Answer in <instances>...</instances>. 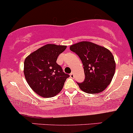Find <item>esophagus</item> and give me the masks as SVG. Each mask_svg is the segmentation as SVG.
<instances>
[{"label":"esophagus","mask_w":133,"mask_h":133,"mask_svg":"<svg viewBox=\"0 0 133 133\" xmlns=\"http://www.w3.org/2000/svg\"><path fill=\"white\" fill-rule=\"evenodd\" d=\"M70 76L71 78H74V72H71L70 74Z\"/></svg>","instance_id":"obj_1"}]
</instances>
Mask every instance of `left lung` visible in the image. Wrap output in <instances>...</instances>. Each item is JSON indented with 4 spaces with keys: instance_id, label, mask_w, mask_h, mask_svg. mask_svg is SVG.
<instances>
[{
    "instance_id": "8db88e82",
    "label": "left lung",
    "mask_w": 133,
    "mask_h": 133,
    "mask_svg": "<svg viewBox=\"0 0 133 133\" xmlns=\"http://www.w3.org/2000/svg\"><path fill=\"white\" fill-rule=\"evenodd\" d=\"M80 57L85 78L79 87L88 94H98L110 84L116 71L112 53L106 48L90 41H80L70 46Z\"/></svg>"
}]
</instances>
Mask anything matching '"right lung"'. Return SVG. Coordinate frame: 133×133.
<instances>
[{"label":"right lung","instance_id":"add662e5","mask_svg":"<svg viewBox=\"0 0 133 133\" xmlns=\"http://www.w3.org/2000/svg\"><path fill=\"white\" fill-rule=\"evenodd\" d=\"M66 47L47 44L31 53L25 59V78L32 90L41 97L49 98L57 95L69 77L56 63L58 56Z\"/></svg>","mask_w":133,"mask_h":133}]
</instances>
